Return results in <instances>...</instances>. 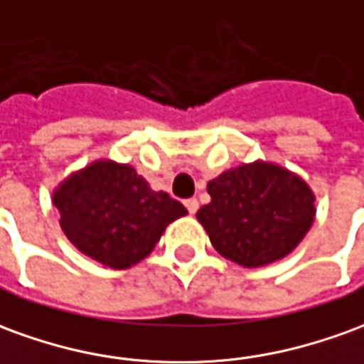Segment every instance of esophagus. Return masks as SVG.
<instances>
[{
  "label": "esophagus",
  "instance_id": "1",
  "mask_svg": "<svg viewBox=\"0 0 364 364\" xmlns=\"http://www.w3.org/2000/svg\"><path fill=\"white\" fill-rule=\"evenodd\" d=\"M185 207H187V210H189L191 215H195V213H197V208H199V200L187 199L185 200Z\"/></svg>",
  "mask_w": 364,
  "mask_h": 364
}]
</instances>
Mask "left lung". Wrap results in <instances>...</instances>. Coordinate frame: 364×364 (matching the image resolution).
<instances>
[{
  "label": "left lung",
  "instance_id": "obj_1",
  "mask_svg": "<svg viewBox=\"0 0 364 364\" xmlns=\"http://www.w3.org/2000/svg\"><path fill=\"white\" fill-rule=\"evenodd\" d=\"M210 203L197 213L220 256L260 268L296 250L315 220L309 183L274 161L230 167L207 185Z\"/></svg>",
  "mask_w": 364,
  "mask_h": 364
}]
</instances>
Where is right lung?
I'll return each instance as SVG.
<instances>
[{
	"label": "right lung",
	"mask_w": 364,
	"mask_h": 364,
	"mask_svg": "<svg viewBox=\"0 0 364 364\" xmlns=\"http://www.w3.org/2000/svg\"><path fill=\"white\" fill-rule=\"evenodd\" d=\"M60 228L76 250L114 270L147 258L165 228L187 215L179 200L154 191L136 167L94 159L53 189Z\"/></svg>",
	"instance_id": "add662e5"
}]
</instances>
